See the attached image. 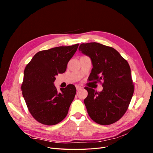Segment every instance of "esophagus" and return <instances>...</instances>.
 <instances>
[{"instance_id":"obj_1","label":"esophagus","mask_w":153,"mask_h":153,"mask_svg":"<svg viewBox=\"0 0 153 153\" xmlns=\"http://www.w3.org/2000/svg\"><path fill=\"white\" fill-rule=\"evenodd\" d=\"M82 87L81 86H79V85H76V91H80L81 89H82Z\"/></svg>"}]
</instances>
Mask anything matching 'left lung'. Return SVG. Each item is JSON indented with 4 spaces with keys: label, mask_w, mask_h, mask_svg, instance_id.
Returning a JSON list of instances; mask_svg holds the SVG:
<instances>
[{
    "label": "left lung",
    "mask_w": 153,
    "mask_h": 153,
    "mask_svg": "<svg viewBox=\"0 0 153 153\" xmlns=\"http://www.w3.org/2000/svg\"><path fill=\"white\" fill-rule=\"evenodd\" d=\"M78 49L91 59L93 68L89 80L103 81L101 92L85 87L88 92L84 100L87 113L99 124H113L126 112L133 94L129 64L116 50L98 43H82Z\"/></svg>",
    "instance_id": "1"
}]
</instances>
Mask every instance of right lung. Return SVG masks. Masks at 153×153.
I'll list each match as a JSON object with an SVG mask.
<instances>
[{
  "label": "right lung",
  "mask_w": 153,
  "mask_h": 153,
  "mask_svg": "<svg viewBox=\"0 0 153 153\" xmlns=\"http://www.w3.org/2000/svg\"><path fill=\"white\" fill-rule=\"evenodd\" d=\"M79 44L40 51L26 66L21 89L27 108L37 121L45 125L61 122L76 94L73 84L58 92L55 76L66 71Z\"/></svg>",
  "instance_id": "add662e5"
}]
</instances>
